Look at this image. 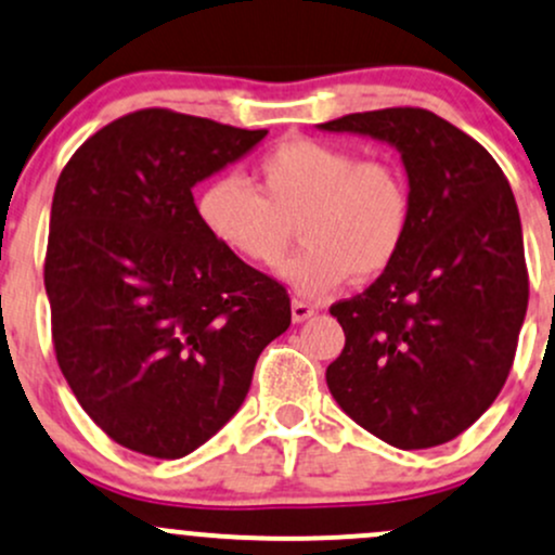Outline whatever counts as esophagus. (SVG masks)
Segmentation results:
<instances>
[{"instance_id": "esophagus-1", "label": "esophagus", "mask_w": 555, "mask_h": 555, "mask_svg": "<svg viewBox=\"0 0 555 555\" xmlns=\"http://www.w3.org/2000/svg\"><path fill=\"white\" fill-rule=\"evenodd\" d=\"M314 307L307 301H301V298H294V304H291V317H294V322H307L309 317H314Z\"/></svg>"}]
</instances>
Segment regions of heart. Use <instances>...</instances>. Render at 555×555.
I'll return each mask as SVG.
<instances>
[{
    "mask_svg": "<svg viewBox=\"0 0 555 555\" xmlns=\"http://www.w3.org/2000/svg\"><path fill=\"white\" fill-rule=\"evenodd\" d=\"M254 172L257 189L220 176L196 204L204 230L246 264H283L296 225L304 248L285 278L304 296L320 298L348 278L370 283L385 275L401 257L414 194L398 162L357 159L338 143L288 139L261 154Z\"/></svg>",
    "mask_w": 555,
    "mask_h": 555,
    "instance_id": "obj_1",
    "label": "heart"
}]
</instances>
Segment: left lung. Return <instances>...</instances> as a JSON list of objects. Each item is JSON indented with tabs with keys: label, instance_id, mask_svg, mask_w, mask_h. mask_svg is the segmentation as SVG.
I'll return each mask as SVG.
<instances>
[{
	"label": "left lung",
	"instance_id": "left-lung-1",
	"mask_svg": "<svg viewBox=\"0 0 555 555\" xmlns=\"http://www.w3.org/2000/svg\"><path fill=\"white\" fill-rule=\"evenodd\" d=\"M320 128L393 143L414 194L396 264L330 307L346 346L327 388L385 443L443 446L495 401L516 357L529 275L512 185L482 143L429 109L353 112Z\"/></svg>",
	"mask_w": 555,
	"mask_h": 555
}]
</instances>
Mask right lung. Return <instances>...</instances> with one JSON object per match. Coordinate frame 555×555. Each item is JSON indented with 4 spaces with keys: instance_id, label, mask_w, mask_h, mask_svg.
Instances as JSON below:
<instances>
[{
    "instance_id": "right-lung-1",
    "label": "right lung",
    "mask_w": 555,
    "mask_h": 555,
    "mask_svg": "<svg viewBox=\"0 0 555 555\" xmlns=\"http://www.w3.org/2000/svg\"><path fill=\"white\" fill-rule=\"evenodd\" d=\"M264 135L152 107L96 130L62 167L43 259L54 357L128 451L180 459L207 443L291 325L285 285L217 244L191 194Z\"/></svg>"
}]
</instances>
